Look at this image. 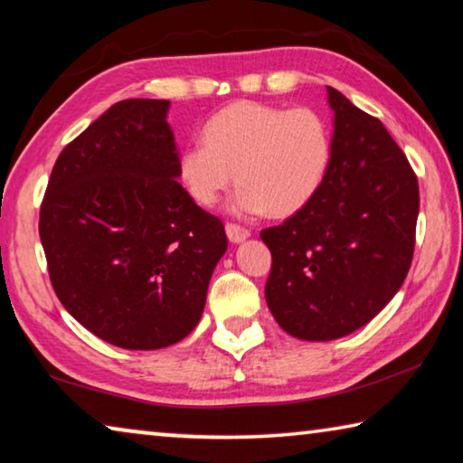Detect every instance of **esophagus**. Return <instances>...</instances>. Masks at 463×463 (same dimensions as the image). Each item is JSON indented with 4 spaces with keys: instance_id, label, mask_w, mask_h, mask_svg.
<instances>
[{
    "instance_id": "34e87169",
    "label": "esophagus",
    "mask_w": 463,
    "mask_h": 463,
    "mask_svg": "<svg viewBox=\"0 0 463 463\" xmlns=\"http://www.w3.org/2000/svg\"><path fill=\"white\" fill-rule=\"evenodd\" d=\"M226 237H229L231 243H241V241H245V239L251 237V232H249L245 226H239V224L229 222V224H226Z\"/></svg>"
}]
</instances>
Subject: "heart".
Masks as SVG:
<instances>
[{"label":"heart","mask_w":463,"mask_h":463,"mask_svg":"<svg viewBox=\"0 0 463 463\" xmlns=\"http://www.w3.org/2000/svg\"><path fill=\"white\" fill-rule=\"evenodd\" d=\"M334 160L327 117L311 107L239 100L203 126V142L179 152L177 175L195 203L214 205L234 181V214L290 216L324 187Z\"/></svg>","instance_id":"heart-1"}]
</instances>
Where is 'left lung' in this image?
<instances>
[{"mask_svg": "<svg viewBox=\"0 0 463 463\" xmlns=\"http://www.w3.org/2000/svg\"><path fill=\"white\" fill-rule=\"evenodd\" d=\"M334 160L319 194L261 231L271 251L266 303L286 334L327 342L369 324L414 255L418 181L375 117L327 86Z\"/></svg>", "mask_w": 463, "mask_h": 463, "instance_id": "obj_1", "label": "left lung"}]
</instances>
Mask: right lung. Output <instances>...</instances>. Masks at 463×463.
Segmentation results:
<instances>
[{"label":"right lung","mask_w":463,"mask_h":463,"mask_svg":"<svg viewBox=\"0 0 463 463\" xmlns=\"http://www.w3.org/2000/svg\"><path fill=\"white\" fill-rule=\"evenodd\" d=\"M171 102H115L65 146L39 234L57 298L113 346L158 350L200 321L229 241L177 181Z\"/></svg>","instance_id":"add662e5"}]
</instances>
